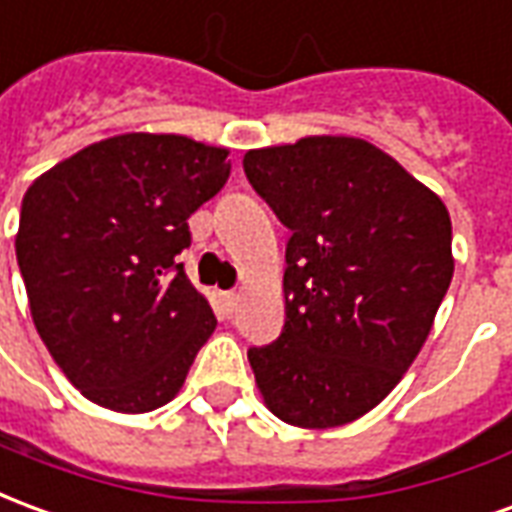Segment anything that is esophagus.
<instances>
[{"label":"esophagus","mask_w":512,"mask_h":512,"mask_svg":"<svg viewBox=\"0 0 512 512\" xmlns=\"http://www.w3.org/2000/svg\"><path fill=\"white\" fill-rule=\"evenodd\" d=\"M235 304H238V293H235V290H230V293H224V307L233 312Z\"/></svg>","instance_id":"1"}]
</instances>
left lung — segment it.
<instances>
[{
    "label": "left lung",
    "mask_w": 512,
    "mask_h": 512,
    "mask_svg": "<svg viewBox=\"0 0 512 512\" xmlns=\"http://www.w3.org/2000/svg\"><path fill=\"white\" fill-rule=\"evenodd\" d=\"M252 189L290 230L285 329L249 365L263 403L296 428L365 417L425 345L450 288L439 194L356 136L249 150Z\"/></svg>",
    "instance_id": "1"
}]
</instances>
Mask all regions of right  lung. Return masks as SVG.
<instances>
[{
    "mask_svg": "<svg viewBox=\"0 0 512 512\" xmlns=\"http://www.w3.org/2000/svg\"><path fill=\"white\" fill-rule=\"evenodd\" d=\"M227 153L178 134L109 136L24 194L16 257L32 321L98 406L169 403L216 329L175 257L191 244V213L230 178Z\"/></svg>",
    "mask_w": 512,
    "mask_h": 512,
    "instance_id": "add662e5",
    "label": "right lung"
}]
</instances>
